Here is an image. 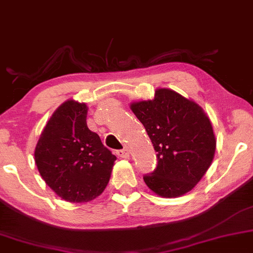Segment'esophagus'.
<instances>
[{"label":"esophagus","mask_w":253,"mask_h":253,"mask_svg":"<svg viewBox=\"0 0 253 253\" xmlns=\"http://www.w3.org/2000/svg\"><path fill=\"white\" fill-rule=\"evenodd\" d=\"M117 154L120 158H123V159H129V151L128 150H121V151H118Z\"/></svg>","instance_id":"1"}]
</instances>
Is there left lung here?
Segmentation results:
<instances>
[{"label":"left lung","mask_w":253,"mask_h":253,"mask_svg":"<svg viewBox=\"0 0 253 253\" xmlns=\"http://www.w3.org/2000/svg\"><path fill=\"white\" fill-rule=\"evenodd\" d=\"M157 152L158 165L145 175L148 188L163 198L192 191L213 161L217 139L205 111L169 88H157L151 100L129 103Z\"/></svg>","instance_id":"1"}]
</instances>
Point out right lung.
Here are the masks:
<instances>
[{"mask_svg":"<svg viewBox=\"0 0 253 253\" xmlns=\"http://www.w3.org/2000/svg\"><path fill=\"white\" fill-rule=\"evenodd\" d=\"M88 106L69 99L51 114L35 146L45 184L69 203H87L105 191L117 157L87 127Z\"/></svg>","mask_w":253,"mask_h":253,"instance_id":"1","label":"right lung"}]
</instances>
